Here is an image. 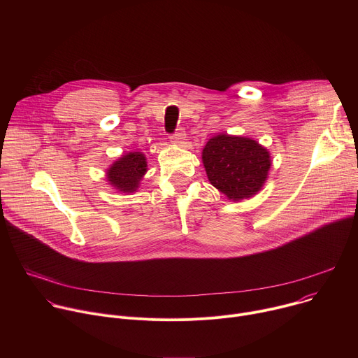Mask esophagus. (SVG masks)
I'll use <instances>...</instances> for the list:
<instances>
[{
	"mask_svg": "<svg viewBox=\"0 0 358 358\" xmlns=\"http://www.w3.org/2000/svg\"><path fill=\"white\" fill-rule=\"evenodd\" d=\"M170 140L176 144H181L184 140H185V131L182 127H178L171 136H170Z\"/></svg>",
	"mask_w": 358,
	"mask_h": 358,
	"instance_id": "obj_1",
	"label": "esophagus"
}]
</instances>
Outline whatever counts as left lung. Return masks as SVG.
<instances>
[{
    "label": "left lung",
    "instance_id": "1",
    "mask_svg": "<svg viewBox=\"0 0 358 358\" xmlns=\"http://www.w3.org/2000/svg\"><path fill=\"white\" fill-rule=\"evenodd\" d=\"M208 180L229 199L239 201L257 194L271 167L266 148L255 140L218 134L202 150Z\"/></svg>",
    "mask_w": 358,
    "mask_h": 358
}]
</instances>
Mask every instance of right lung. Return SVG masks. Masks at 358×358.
Here are the masks:
<instances>
[{
  "mask_svg": "<svg viewBox=\"0 0 358 358\" xmlns=\"http://www.w3.org/2000/svg\"><path fill=\"white\" fill-rule=\"evenodd\" d=\"M145 157L141 152H129L108 170V180L120 191L133 192L145 173Z\"/></svg>",
  "mask_w": 358,
  "mask_h": 358,
  "instance_id": "add662e5",
  "label": "right lung"
}]
</instances>
